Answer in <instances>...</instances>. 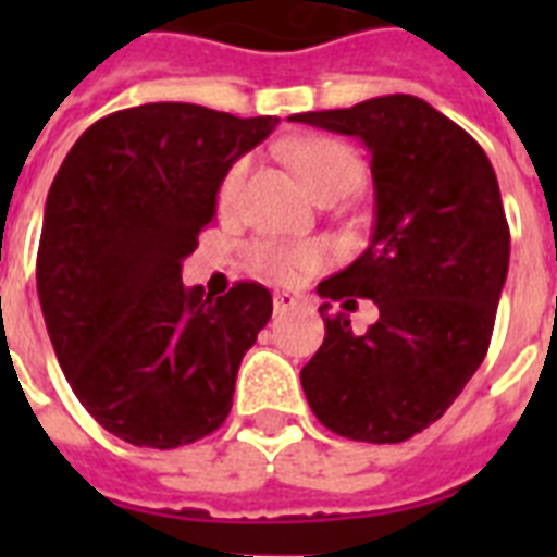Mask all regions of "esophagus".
Masks as SVG:
<instances>
[{
    "mask_svg": "<svg viewBox=\"0 0 557 557\" xmlns=\"http://www.w3.org/2000/svg\"><path fill=\"white\" fill-rule=\"evenodd\" d=\"M295 306H300V300H297L295 295H288V292H274V312H292Z\"/></svg>",
    "mask_w": 557,
    "mask_h": 557,
    "instance_id": "34e87169",
    "label": "esophagus"
}]
</instances>
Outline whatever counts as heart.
I'll return each mask as SVG.
<instances>
[{
	"label": "heart",
	"instance_id": "b5f03b06",
	"mask_svg": "<svg viewBox=\"0 0 557 557\" xmlns=\"http://www.w3.org/2000/svg\"><path fill=\"white\" fill-rule=\"evenodd\" d=\"M292 159H295V168L300 170V176H304L306 185L312 187L318 199L323 193L338 190V187H356L358 176H361V164H358L356 152L349 150L344 141H335V138H306V141L292 147ZM245 170H248L245 159L231 164V170L222 178V187H219V201L222 205H231L236 199V193L243 187ZM245 260L260 274L288 280L295 277L297 271L321 265L323 248L314 243L257 239V243L245 248Z\"/></svg>",
	"mask_w": 557,
	"mask_h": 557
}]
</instances>
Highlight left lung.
Listing matches in <instances>:
<instances>
[{
  "mask_svg": "<svg viewBox=\"0 0 557 557\" xmlns=\"http://www.w3.org/2000/svg\"><path fill=\"white\" fill-rule=\"evenodd\" d=\"M367 144L370 248L318 286L326 338L300 370L318 422L356 442H405L440 419L492 344L509 271V222L492 161L450 117L387 95L292 115ZM367 296L380 321L356 336L332 299Z\"/></svg>",
  "mask_w": 557,
  "mask_h": 557,
  "instance_id": "1",
  "label": "left lung"
}]
</instances>
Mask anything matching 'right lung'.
I'll return each instance as SVG.
<instances>
[{
    "label": "right lung",
    "mask_w": 557,
    "mask_h": 557,
    "mask_svg": "<svg viewBox=\"0 0 557 557\" xmlns=\"http://www.w3.org/2000/svg\"><path fill=\"white\" fill-rule=\"evenodd\" d=\"M277 117L144 103L77 138L48 190L37 292L81 405L138 448L170 450L225 422L236 370L271 318L260 283L222 297L182 283L216 193Z\"/></svg>",
    "instance_id": "1"
}]
</instances>
